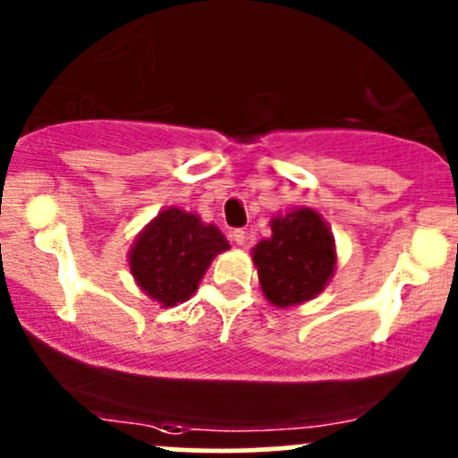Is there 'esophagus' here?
Returning <instances> with one entry per match:
<instances>
[{
  "instance_id": "34e87169",
  "label": "esophagus",
  "mask_w": 458,
  "mask_h": 458,
  "mask_svg": "<svg viewBox=\"0 0 458 458\" xmlns=\"http://www.w3.org/2000/svg\"><path fill=\"white\" fill-rule=\"evenodd\" d=\"M230 237H233V242L237 243V246H243V243L248 242L246 230H233V234H230Z\"/></svg>"
}]
</instances>
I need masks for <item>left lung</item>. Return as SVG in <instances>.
<instances>
[{
	"instance_id": "8db88e82",
	"label": "left lung",
	"mask_w": 458,
	"mask_h": 458,
	"mask_svg": "<svg viewBox=\"0 0 458 458\" xmlns=\"http://www.w3.org/2000/svg\"><path fill=\"white\" fill-rule=\"evenodd\" d=\"M272 237L252 248L263 297L276 308L310 301L335 275V237L312 208L272 216Z\"/></svg>"
}]
</instances>
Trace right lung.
Here are the masks:
<instances>
[{"label":"right lung","instance_id":"right-lung-1","mask_svg":"<svg viewBox=\"0 0 458 458\" xmlns=\"http://www.w3.org/2000/svg\"><path fill=\"white\" fill-rule=\"evenodd\" d=\"M228 248L219 228L170 206L141 230L128 259L137 285L170 308L191 299L212 259Z\"/></svg>","mask_w":458,"mask_h":458}]
</instances>
